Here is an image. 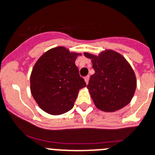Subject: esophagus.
I'll return each mask as SVG.
<instances>
[{
	"label": "esophagus",
	"mask_w": 155,
	"mask_h": 155,
	"mask_svg": "<svg viewBox=\"0 0 155 155\" xmlns=\"http://www.w3.org/2000/svg\"><path fill=\"white\" fill-rule=\"evenodd\" d=\"M89 78H90V76H89V75H87V76H85V77H84V80H85V82H86L87 84H88Z\"/></svg>",
	"instance_id": "1"
}]
</instances>
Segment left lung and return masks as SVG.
Wrapping results in <instances>:
<instances>
[{
    "label": "left lung",
    "instance_id": "8db88e82",
    "mask_svg": "<svg viewBox=\"0 0 155 155\" xmlns=\"http://www.w3.org/2000/svg\"><path fill=\"white\" fill-rule=\"evenodd\" d=\"M84 56L92 60L95 70L87 87L96 107L112 112L127 105L136 89V78L125 58L111 50L98 56L87 52Z\"/></svg>",
    "mask_w": 155,
    "mask_h": 155
}]
</instances>
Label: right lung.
<instances>
[{
	"label": "right lung",
	"mask_w": 155,
	"mask_h": 155,
	"mask_svg": "<svg viewBox=\"0 0 155 155\" xmlns=\"http://www.w3.org/2000/svg\"><path fill=\"white\" fill-rule=\"evenodd\" d=\"M78 54L64 47L50 49L32 69L31 92L40 107L57 115L73 107L79 91L87 86L75 64Z\"/></svg>",
	"instance_id": "1"
}]
</instances>
